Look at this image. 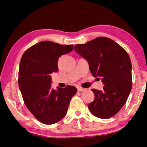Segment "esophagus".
Wrapping results in <instances>:
<instances>
[{
  "label": "esophagus",
  "instance_id": "1",
  "mask_svg": "<svg viewBox=\"0 0 147 147\" xmlns=\"http://www.w3.org/2000/svg\"><path fill=\"white\" fill-rule=\"evenodd\" d=\"M86 90L84 88H82V87H78V92H82V91H85V90Z\"/></svg>",
  "mask_w": 147,
  "mask_h": 147
}]
</instances>
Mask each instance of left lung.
<instances>
[{
    "label": "left lung",
    "mask_w": 147,
    "mask_h": 147,
    "mask_svg": "<svg viewBox=\"0 0 147 147\" xmlns=\"http://www.w3.org/2000/svg\"><path fill=\"white\" fill-rule=\"evenodd\" d=\"M87 60L93 76L103 82L102 90L92 89L94 100L88 105L93 115L101 119L114 116L126 103L132 89V64L123 48L111 38L100 36L74 46Z\"/></svg>",
    "instance_id": "left-lung-1"
}]
</instances>
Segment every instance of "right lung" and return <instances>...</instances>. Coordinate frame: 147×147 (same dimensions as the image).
Returning a JSON list of instances; mask_svg holds the SVG:
<instances>
[{
	"label": "right lung",
	"mask_w": 147,
	"mask_h": 147,
	"mask_svg": "<svg viewBox=\"0 0 147 147\" xmlns=\"http://www.w3.org/2000/svg\"><path fill=\"white\" fill-rule=\"evenodd\" d=\"M73 45H60L42 41L29 47L21 58L18 84L26 106L40 122L46 125L57 123L67 113L72 97L77 89L51 87L50 74L58 71L60 56L70 53Z\"/></svg>",
	"instance_id": "right-lung-1"
}]
</instances>
